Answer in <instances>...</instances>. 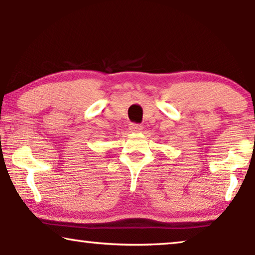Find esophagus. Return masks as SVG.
<instances>
[{"label":"esophagus","mask_w":255,"mask_h":255,"mask_svg":"<svg viewBox=\"0 0 255 255\" xmlns=\"http://www.w3.org/2000/svg\"><path fill=\"white\" fill-rule=\"evenodd\" d=\"M141 128H142V127H141V125H139V124H134V123L130 124V131L131 132H140Z\"/></svg>","instance_id":"esophagus-1"}]
</instances>
